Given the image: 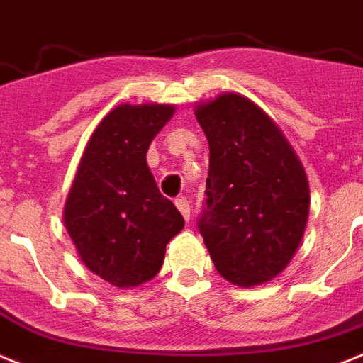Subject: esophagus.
Segmentation results:
<instances>
[{"label":"esophagus","instance_id":"1","mask_svg":"<svg viewBox=\"0 0 363 363\" xmlns=\"http://www.w3.org/2000/svg\"><path fill=\"white\" fill-rule=\"evenodd\" d=\"M176 207H178L179 213L184 215L185 220L191 218V203H189V198H185V196L176 198Z\"/></svg>","mask_w":363,"mask_h":363}]
</instances>
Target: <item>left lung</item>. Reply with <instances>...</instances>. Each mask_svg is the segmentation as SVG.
Segmentation results:
<instances>
[{"label":"left lung","instance_id":"obj_1","mask_svg":"<svg viewBox=\"0 0 363 363\" xmlns=\"http://www.w3.org/2000/svg\"><path fill=\"white\" fill-rule=\"evenodd\" d=\"M196 119L209 141L198 231L228 281H270L292 261L305 233V170L274 121L237 93L198 106Z\"/></svg>","mask_w":363,"mask_h":363}]
</instances>
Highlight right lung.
Returning a JSON list of instances; mask_svg holds the SVG:
<instances>
[{"instance_id": "obj_1", "label": "right lung", "mask_w": 363, "mask_h": 363, "mask_svg": "<svg viewBox=\"0 0 363 363\" xmlns=\"http://www.w3.org/2000/svg\"><path fill=\"white\" fill-rule=\"evenodd\" d=\"M172 113L169 104L111 110L89 138L67 196L64 224L80 259L119 288L150 281L184 229L147 165L152 139Z\"/></svg>"}]
</instances>
